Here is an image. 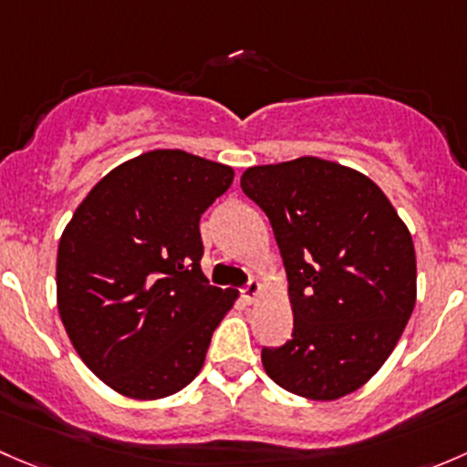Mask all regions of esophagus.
<instances>
[{
	"label": "esophagus",
	"mask_w": 467,
	"mask_h": 467,
	"mask_svg": "<svg viewBox=\"0 0 467 467\" xmlns=\"http://www.w3.org/2000/svg\"><path fill=\"white\" fill-rule=\"evenodd\" d=\"M258 292H261V283H258V281H249L247 285H244L243 290H240V295H243L244 301H249V304H252V301L258 296Z\"/></svg>",
	"instance_id": "obj_1"
}]
</instances>
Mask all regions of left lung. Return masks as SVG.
Wrapping results in <instances>:
<instances>
[{
	"instance_id": "1",
	"label": "left lung",
	"mask_w": 467,
	"mask_h": 467,
	"mask_svg": "<svg viewBox=\"0 0 467 467\" xmlns=\"http://www.w3.org/2000/svg\"><path fill=\"white\" fill-rule=\"evenodd\" d=\"M244 195L274 229L290 285L292 339L263 346L267 376L335 400L387 362L416 304L405 223L367 175L319 157L247 168Z\"/></svg>"
}]
</instances>
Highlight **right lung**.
Segmentation results:
<instances>
[{
  "mask_svg": "<svg viewBox=\"0 0 467 467\" xmlns=\"http://www.w3.org/2000/svg\"><path fill=\"white\" fill-rule=\"evenodd\" d=\"M234 171L152 150L103 177L57 244V310L76 353L114 391L157 400L204 364L234 290L209 285L200 218Z\"/></svg>",
  "mask_w": 467,
  "mask_h": 467,
  "instance_id": "right-lung-1",
  "label": "right lung"
}]
</instances>
